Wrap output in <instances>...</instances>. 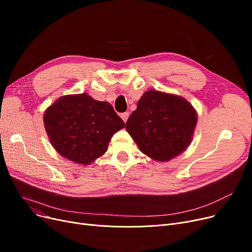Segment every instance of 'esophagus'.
I'll list each match as a JSON object with an SVG mask.
<instances>
[{"label": "esophagus", "instance_id": "esophagus-1", "mask_svg": "<svg viewBox=\"0 0 252 252\" xmlns=\"http://www.w3.org/2000/svg\"><path fill=\"white\" fill-rule=\"evenodd\" d=\"M128 116H129V113H128V112H124V113L121 114V117L123 118V121H124L125 123H126Z\"/></svg>", "mask_w": 252, "mask_h": 252}]
</instances>
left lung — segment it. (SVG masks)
Segmentation results:
<instances>
[{
    "instance_id": "left-lung-1",
    "label": "left lung",
    "mask_w": 252,
    "mask_h": 252,
    "mask_svg": "<svg viewBox=\"0 0 252 252\" xmlns=\"http://www.w3.org/2000/svg\"><path fill=\"white\" fill-rule=\"evenodd\" d=\"M196 124V110L186 99L149 90L126 128L144 154L156 161H168L187 149Z\"/></svg>"
}]
</instances>
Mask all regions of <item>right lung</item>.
<instances>
[{"mask_svg": "<svg viewBox=\"0 0 252 252\" xmlns=\"http://www.w3.org/2000/svg\"><path fill=\"white\" fill-rule=\"evenodd\" d=\"M44 125L61 156L87 165L106 152L111 137L126 126L111 104L85 93L59 98L45 111Z\"/></svg>", "mask_w": 252, "mask_h": 252, "instance_id": "obj_1", "label": "right lung"}]
</instances>
